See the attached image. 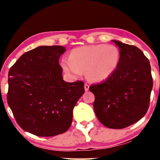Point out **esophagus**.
<instances>
[{
	"mask_svg": "<svg viewBox=\"0 0 160 160\" xmlns=\"http://www.w3.org/2000/svg\"><path fill=\"white\" fill-rule=\"evenodd\" d=\"M89 86L87 84H84V89H85V91L86 92H87L89 90Z\"/></svg>",
	"mask_w": 160,
	"mask_h": 160,
	"instance_id": "1",
	"label": "esophagus"
}]
</instances>
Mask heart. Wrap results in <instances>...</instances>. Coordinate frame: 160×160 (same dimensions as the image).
Returning a JSON list of instances; mask_svg holds the SVG:
<instances>
[{
    "mask_svg": "<svg viewBox=\"0 0 160 160\" xmlns=\"http://www.w3.org/2000/svg\"><path fill=\"white\" fill-rule=\"evenodd\" d=\"M121 52L111 44L87 45L73 49L69 59L62 58L63 71L73 78H77L85 71L87 78L94 82L106 80L119 66Z\"/></svg>",
    "mask_w": 160,
    "mask_h": 160,
    "instance_id": "1",
    "label": "heart"
}]
</instances>
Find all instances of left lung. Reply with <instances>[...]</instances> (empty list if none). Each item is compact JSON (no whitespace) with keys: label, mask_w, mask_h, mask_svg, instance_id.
<instances>
[{"label":"left lung","mask_w":160,"mask_h":160,"mask_svg":"<svg viewBox=\"0 0 160 160\" xmlns=\"http://www.w3.org/2000/svg\"><path fill=\"white\" fill-rule=\"evenodd\" d=\"M121 59L116 71L106 81L91 85L93 107L104 126L122 129L139 121L147 112L153 87L149 60L132 45L113 40Z\"/></svg>","instance_id":"obj_1"}]
</instances>
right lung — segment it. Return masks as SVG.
<instances>
[{
    "instance_id": "right-lung-1",
    "label": "right lung",
    "mask_w": 160,
    "mask_h": 160,
    "mask_svg": "<svg viewBox=\"0 0 160 160\" xmlns=\"http://www.w3.org/2000/svg\"><path fill=\"white\" fill-rule=\"evenodd\" d=\"M65 50L62 46H41L25 52L11 67L7 102L25 131L51 137L71 126L84 84L63 80L59 58Z\"/></svg>"
}]
</instances>
